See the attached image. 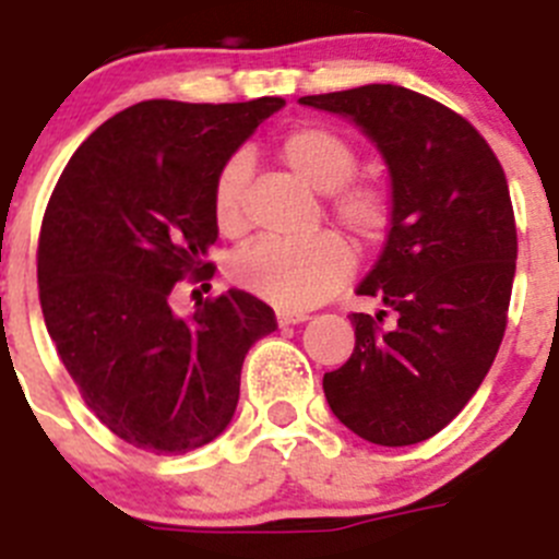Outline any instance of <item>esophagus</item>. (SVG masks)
I'll list each match as a JSON object with an SVG mask.
<instances>
[{
  "label": "esophagus",
  "instance_id": "esophagus-1",
  "mask_svg": "<svg viewBox=\"0 0 559 559\" xmlns=\"http://www.w3.org/2000/svg\"><path fill=\"white\" fill-rule=\"evenodd\" d=\"M275 317H278V325H298V323H306V320H309V314H306V311H286V309L275 311Z\"/></svg>",
  "mask_w": 559,
  "mask_h": 559
}]
</instances>
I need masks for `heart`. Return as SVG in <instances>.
Returning <instances> with one entry per match:
<instances>
[{
	"label": "heart",
	"instance_id": "obj_1",
	"mask_svg": "<svg viewBox=\"0 0 559 559\" xmlns=\"http://www.w3.org/2000/svg\"><path fill=\"white\" fill-rule=\"evenodd\" d=\"M281 160L314 192L331 194V211L361 242H379L392 223V200L381 183L354 180L359 153L336 130L306 124L292 130L278 147ZM245 160L236 155L214 180V219L223 234L245 228ZM354 273V250L334 230L306 239H259L234 255L230 278L267 304L286 311L311 309L340 289Z\"/></svg>",
	"mask_w": 559,
	"mask_h": 559
}]
</instances>
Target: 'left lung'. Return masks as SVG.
<instances>
[{
	"instance_id": "obj_1",
	"label": "left lung",
	"mask_w": 559,
	"mask_h": 559,
	"mask_svg": "<svg viewBox=\"0 0 559 559\" xmlns=\"http://www.w3.org/2000/svg\"><path fill=\"white\" fill-rule=\"evenodd\" d=\"M300 105L350 119L392 186L384 250L356 286L384 309L350 314L354 354L323 376L325 401L361 440L415 445L460 415L499 354L518 259L504 169L474 124L404 85Z\"/></svg>"
}]
</instances>
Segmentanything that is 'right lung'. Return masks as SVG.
<instances>
[{
	"instance_id": "1",
	"label": "right lung",
	"mask_w": 559,
	"mask_h": 559,
	"mask_svg": "<svg viewBox=\"0 0 559 559\" xmlns=\"http://www.w3.org/2000/svg\"><path fill=\"white\" fill-rule=\"evenodd\" d=\"M284 99L119 110L78 147L38 239V298L85 406L153 454H189L228 429L242 361L278 329L250 292L175 314L186 275H214V180Z\"/></svg>"
}]
</instances>
